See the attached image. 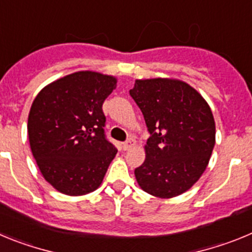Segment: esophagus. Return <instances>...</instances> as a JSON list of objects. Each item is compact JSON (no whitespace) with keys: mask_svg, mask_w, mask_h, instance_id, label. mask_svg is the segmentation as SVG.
I'll use <instances>...</instances> for the list:
<instances>
[{"mask_svg":"<svg viewBox=\"0 0 252 252\" xmlns=\"http://www.w3.org/2000/svg\"><path fill=\"white\" fill-rule=\"evenodd\" d=\"M135 144H136V141L133 139H128L127 141H125L124 144H122V148H124V150H130L131 148H133L135 146Z\"/></svg>","mask_w":252,"mask_h":252,"instance_id":"esophagus-1","label":"esophagus"}]
</instances>
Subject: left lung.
Wrapping results in <instances>:
<instances>
[{
  "mask_svg": "<svg viewBox=\"0 0 252 252\" xmlns=\"http://www.w3.org/2000/svg\"><path fill=\"white\" fill-rule=\"evenodd\" d=\"M130 95L150 133L145 161L135 169L137 183L155 197H177L208 165L216 142L212 111L194 88L177 79H137Z\"/></svg>",
  "mask_w": 252,
  "mask_h": 252,
  "instance_id": "8db88e82",
  "label": "left lung"
}]
</instances>
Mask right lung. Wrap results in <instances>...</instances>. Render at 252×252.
Instances as JSON below:
<instances>
[{
  "mask_svg": "<svg viewBox=\"0 0 252 252\" xmlns=\"http://www.w3.org/2000/svg\"><path fill=\"white\" fill-rule=\"evenodd\" d=\"M116 78L77 72L40 91L28 120V135L40 171L66 195H83L101 186L117 149L106 139L104 99Z\"/></svg>",
  "mask_w": 252,
  "mask_h": 252,
  "instance_id": "right-lung-1",
  "label": "right lung"
}]
</instances>
